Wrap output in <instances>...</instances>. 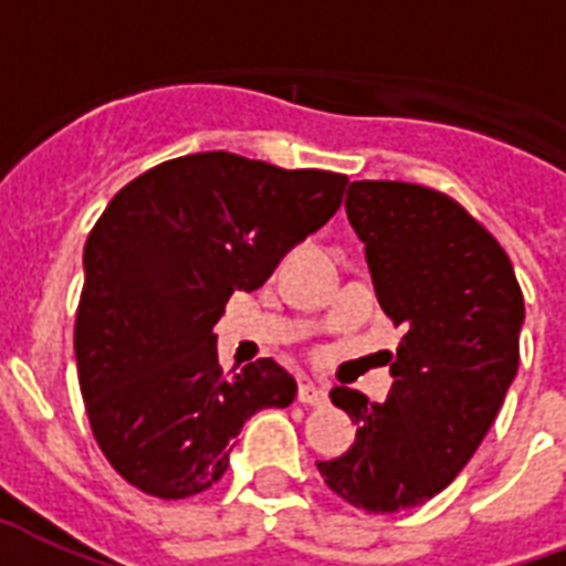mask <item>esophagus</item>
Masks as SVG:
<instances>
[{
	"mask_svg": "<svg viewBox=\"0 0 566 566\" xmlns=\"http://www.w3.org/2000/svg\"><path fill=\"white\" fill-rule=\"evenodd\" d=\"M297 401L306 407H324L327 405V392H324L318 384H313V380H301V387H297Z\"/></svg>",
	"mask_w": 566,
	"mask_h": 566,
	"instance_id": "34e87169",
	"label": "esophagus"
}]
</instances>
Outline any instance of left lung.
<instances>
[{"label": "left lung", "mask_w": 566, "mask_h": 566, "mask_svg": "<svg viewBox=\"0 0 566 566\" xmlns=\"http://www.w3.org/2000/svg\"><path fill=\"white\" fill-rule=\"evenodd\" d=\"M345 212L380 310L405 336L384 405L333 387L357 440L315 467L348 505L398 514L449 488L488 437L520 366L523 292L502 244L442 191L360 179Z\"/></svg>", "instance_id": "left-lung-1"}]
</instances>
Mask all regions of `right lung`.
Listing matches in <instances>:
<instances>
[{"instance_id":"obj_1","label":"right lung","mask_w":566,"mask_h":566,"mask_svg":"<svg viewBox=\"0 0 566 566\" xmlns=\"http://www.w3.org/2000/svg\"><path fill=\"white\" fill-rule=\"evenodd\" d=\"M345 186L333 170L214 150L161 161L112 197L85 242L73 348L87 422L120 479L197 496L256 410L292 405L295 378L271 357L227 375L212 327L235 289H260L331 221Z\"/></svg>"}]
</instances>
